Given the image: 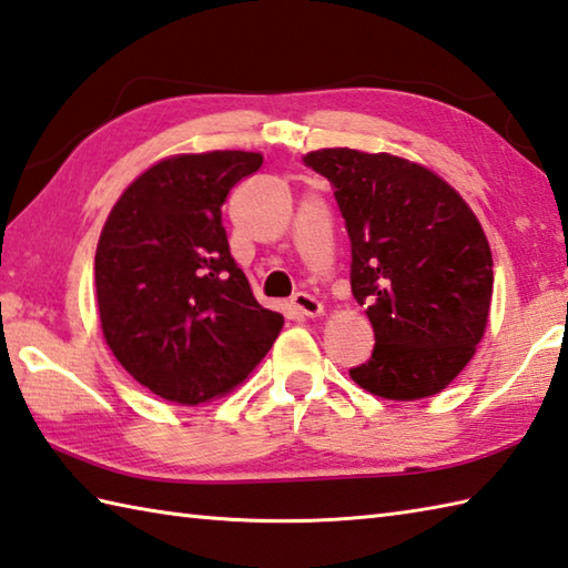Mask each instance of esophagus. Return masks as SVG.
Wrapping results in <instances>:
<instances>
[{"label":"esophagus","instance_id":"1","mask_svg":"<svg viewBox=\"0 0 568 568\" xmlns=\"http://www.w3.org/2000/svg\"><path fill=\"white\" fill-rule=\"evenodd\" d=\"M291 305L297 310L300 315H305V317H320L322 313H325V307H322L320 300L313 297L310 293H295L293 300H291Z\"/></svg>","mask_w":568,"mask_h":568}]
</instances>
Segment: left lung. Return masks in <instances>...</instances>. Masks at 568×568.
<instances>
[{"label":"left lung","instance_id":"obj_1","mask_svg":"<svg viewBox=\"0 0 568 568\" xmlns=\"http://www.w3.org/2000/svg\"><path fill=\"white\" fill-rule=\"evenodd\" d=\"M305 164L335 186L352 241V295L376 337L352 382L388 402L440 394L490 317L493 253L480 221L443 176L396 154L325 148Z\"/></svg>","mask_w":568,"mask_h":568}]
</instances>
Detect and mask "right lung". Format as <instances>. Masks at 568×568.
<instances>
[{"label": "right lung", "mask_w": 568, "mask_h": 568, "mask_svg": "<svg viewBox=\"0 0 568 568\" xmlns=\"http://www.w3.org/2000/svg\"><path fill=\"white\" fill-rule=\"evenodd\" d=\"M261 152L172 154L110 209L95 248L103 337L125 372L180 406L236 388L268 354L283 315L255 300L221 224L231 186Z\"/></svg>", "instance_id": "right-lung-1"}]
</instances>
